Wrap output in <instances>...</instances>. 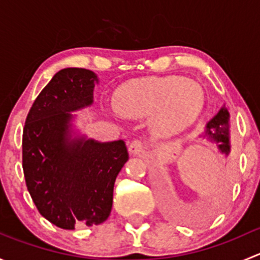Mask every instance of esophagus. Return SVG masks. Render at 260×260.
<instances>
[{
  "instance_id": "34e87169",
  "label": "esophagus",
  "mask_w": 260,
  "mask_h": 260,
  "mask_svg": "<svg viewBox=\"0 0 260 260\" xmlns=\"http://www.w3.org/2000/svg\"><path fill=\"white\" fill-rule=\"evenodd\" d=\"M145 148H146L145 142L141 140H133L132 142L129 143V147H128L129 152L133 154H142L143 151H145Z\"/></svg>"
}]
</instances>
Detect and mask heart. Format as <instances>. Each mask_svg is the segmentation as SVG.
I'll use <instances>...</instances> for the list:
<instances>
[{"mask_svg": "<svg viewBox=\"0 0 260 260\" xmlns=\"http://www.w3.org/2000/svg\"><path fill=\"white\" fill-rule=\"evenodd\" d=\"M205 93L198 81L180 75L149 77L129 81L114 94V109L123 117L151 116L152 128L159 135L182 129L203 111Z\"/></svg>", "mask_w": 260, "mask_h": 260, "instance_id": "obj_1", "label": "heart"}]
</instances>
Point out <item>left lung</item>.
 Masks as SVG:
<instances>
[{
  "instance_id": "1",
  "label": "left lung",
  "mask_w": 260,
  "mask_h": 260,
  "mask_svg": "<svg viewBox=\"0 0 260 260\" xmlns=\"http://www.w3.org/2000/svg\"><path fill=\"white\" fill-rule=\"evenodd\" d=\"M228 119H229V113L225 108L220 109L219 113L206 125V135L210 136L212 140H215L219 145V148L225 154H229V125H228Z\"/></svg>"
}]
</instances>
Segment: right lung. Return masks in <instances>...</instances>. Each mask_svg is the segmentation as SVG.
<instances>
[{"mask_svg": "<svg viewBox=\"0 0 260 260\" xmlns=\"http://www.w3.org/2000/svg\"><path fill=\"white\" fill-rule=\"evenodd\" d=\"M95 74L67 68L40 91L25 120L22 169L39 212L65 230L108 219L117 175L128 159L123 141H68L69 112L93 103Z\"/></svg>", "mask_w": 260, "mask_h": 260, "instance_id": "1", "label": "right lung"}]
</instances>
